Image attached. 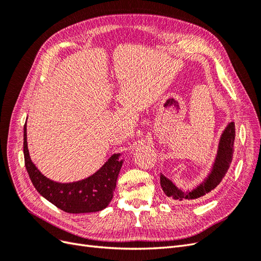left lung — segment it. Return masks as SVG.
Instances as JSON below:
<instances>
[{"label": "left lung", "mask_w": 261, "mask_h": 261, "mask_svg": "<svg viewBox=\"0 0 261 261\" xmlns=\"http://www.w3.org/2000/svg\"><path fill=\"white\" fill-rule=\"evenodd\" d=\"M234 139L235 124L234 122H231L228 123L223 134L221 135L217 158L215 164H213L212 167L211 173L208 175V177L204 179L203 183H201L199 186H197L192 192L184 193L173 184L169 178L165 177L163 174H160V184L164 194L172 199L181 201L184 199H198L200 197L211 192L212 189H215L221 183L222 178L225 176L226 172L232 163L234 153Z\"/></svg>", "instance_id": "obj_1"}]
</instances>
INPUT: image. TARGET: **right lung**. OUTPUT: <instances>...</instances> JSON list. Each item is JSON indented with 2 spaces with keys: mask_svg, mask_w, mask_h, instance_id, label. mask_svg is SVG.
Segmentation results:
<instances>
[{
  "mask_svg": "<svg viewBox=\"0 0 261 261\" xmlns=\"http://www.w3.org/2000/svg\"><path fill=\"white\" fill-rule=\"evenodd\" d=\"M113 154L94 174L74 183H58L45 177L30 159L27 128L23 126V156L26 170L35 188L46 200L68 213H87L103 210L113 198L116 179L123 161Z\"/></svg>",
  "mask_w": 261,
  "mask_h": 261,
  "instance_id": "right-lung-1",
  "label": "right lung"
}]
</instances>
